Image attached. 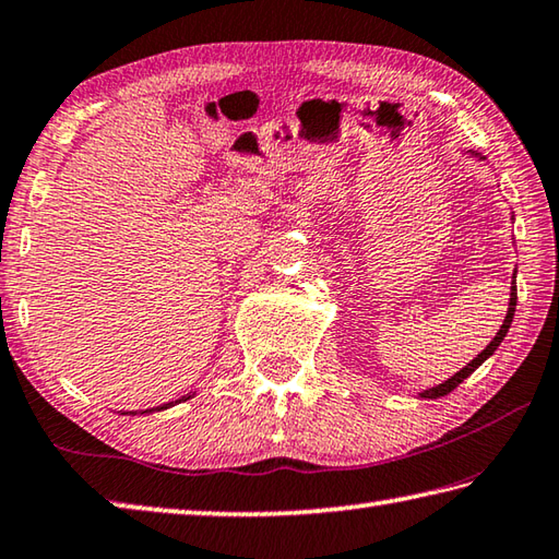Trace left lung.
<instances>
[{
    "label": "left lung",
    "instance_id": "8db88e82",
    "mask_svg": "<svg viewBox=\"0 0 559 559\" xmlns=\"http://www.w3.org/2000/svg\"><path fill=\"white\" fill-rule=\"evenodd\" d=\"M513 278H515V273H513ZM515 300H519V296H515V286H511V302H509V312H506V320H503V324H501V330L496 332V337L489 342V347H486L481 354H476V357L466 364V367L462 369V371H456L452 379H448L444 383H440V385H432V389H428V391H423L420 393V399H440V395H448L450 391H454L456 385H460L466 377H469V373H474L476 369L481 367V364L491 357V354L499 349V344L503 342V337H506V332H509V328H511V322H513V312H515Z\"/></svg>",
    "mask_w": 559,
    "mask_h": 559
}]
</instances>
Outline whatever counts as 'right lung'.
Returning a JSON list of instances; mask_svg holds the SVG:
<instances>
[{
	"mask_svg": "<svg viewBox=\"0 0 559 559\" xmlns=\"http://www.w3.org/2000/svg\"><path fill=\"white\" fill-rule=\"evenodd\" d=\"M190 399V395H186V399H180V401H188ZM178 403V401H176ZM170 405H174V403H166V405H158V408H148V411H144V413H151V411H164V408H170Z\"/></svg>",
	"mask_w": 559,
	"mask_h": 559,
	"instance_id": "right-lung-1",
	"label": "right lung"
}]
</instances>
